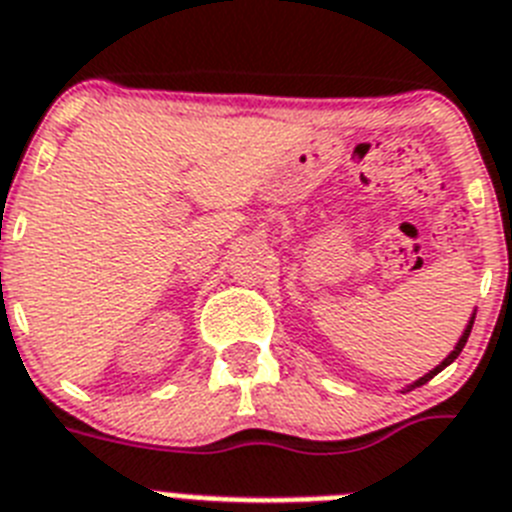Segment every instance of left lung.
Segmentation results:
<instances>
[{
  "label": "left lung",
  "instance_id": "1",
  "mask_svg": "<svg viewBox=\"0 0 512 512\" xmlns=\"http://www.w3.org/2000/svg\"><path fill=\"white\" fill-rule=\"evenodd\" d=\"M474 317H476V315H471V320H468L466 330H463V336H461V338H458V343H455V349H453V351H450V354H448V356H445V359H442V362H440V364H437V367H435V369H429L427 375H424V377H419V380H416V382H414V385H411V388H419V385H424V382H429V380H432V377H435V375H437V372H442V369L448 367V364H450V362H455V359H458V354H461V351H463V346H466L468 336H471V328H474Z\"/></svg>",
  "mask_w": 512,
  "mask_h": 512
}]
</instances>
